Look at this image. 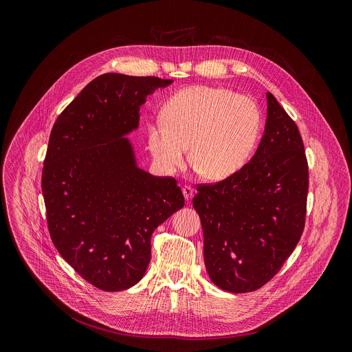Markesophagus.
<instances>
[{
  "instance_id": "esophagus-1",
  "label": "esophagus",
  "mask_w": 352,
  "mask_h": 352,
  "mask_svg": "<svg viewBox=\"0 0 352 352\" xmlns=\"http://www.w3.org/2000/svg\"><path fill=\"white\" fill-rule=\"evenodd\" d=\"M182 193H184V197H185L186 202H189V200H190L192 196H193V193H195V190H193L190 186L185 185V186L182 188Z\"/></svg>"
}]
</instances>
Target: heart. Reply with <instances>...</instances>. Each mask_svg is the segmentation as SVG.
I'll use <instances>...</instances> for the list:
<instances>
[{"label":"heart","instance_id":"obj_1","mask_svg":"<svg viewBox=\"0 0 352 352\" xmlns=\"http://www.w3.org/2000/svg\"><path fill=\"white\" fill-rule=\"evenodd\" d=\"M164 121L150 125L148 150L167 174L189 157L212 181L236 174L252 156L262 129L252 98L224 87L190 86L177 91L164 107Z\"/></svg>","mask_w":352,"mask_h":352}]
</instances>
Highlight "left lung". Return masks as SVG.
I'll list each match as a JSON object with an SVG mask.
<instances>
[{
    "label": "left lung",
    "instance_id": "1",
    "mask_svg": "<svg viewBox=\"0 0 352 352\" xmlns=\"http://www.w3.org/2000/svg\"><path fill=\"white\" fill-rule=\"evenodd\" d=\"M256 153L236 174L197 186L193 208L204 228V255L219 288L250 292L281 269L302 235L308 163L298 126L272 93Z\"/></svg>",
    "mask_w": 352,
    "mask_h": 352
}]
</instances>
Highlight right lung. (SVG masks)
I'll list each match as a JSON object with an SVG mask.
<instances>
[{
    "label": "right lung",
    "mask_w": 352,
    "mask_h": 352,
    "mask_svg": "<svg viewBox=\"0 0 352 352\" xmlns=\"http://www.w3.org/2000/svg\"><path fill=\"white\" fill-rule=\"evenodd\" d=\"M173 83L156 76L104 74L57 118L41 175L50 235L64 261L104 291L131 288L150 263V238L184 208L173 177L138 164L128 138L146 97Z\"/></svg>",
    "instance_id": "obj_1"
}]
</instances>
